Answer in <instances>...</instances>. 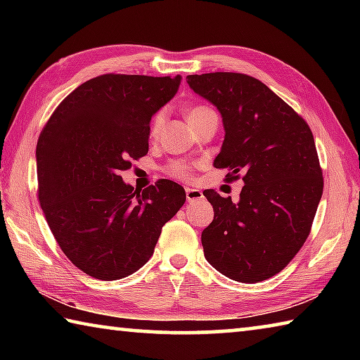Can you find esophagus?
<instances>
[{
	"label": "esophagus",
	"instance_id": "obj_1",
	"mask_svg": "<svg viewBox=\"0 0 360 360\" xmlns=\"http://www.w3.org/2000/svg\"><path fill=\"white\" fill-rule=\"evenodd\" d=\"M186 198L188 203L197 202V200L203 198V192L198 191V188H186Z\"/></svg>",
	"mask_w": 360,
	"mask_h": 360
}]
</instances>
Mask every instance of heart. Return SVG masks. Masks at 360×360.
Masks as SVG:
<instances>
[{"instance_id": "b5f03b06", "label": "heart", "mask_w": 360, "mask_h": 360, "mask_svg": "<svg viewBox=\"0 0 360 360\" xmlns=\"http://www.w3.org/2000/svg\"><path fill=\"white\" fill-rule=\"evenodd\" d=\"M208 111H211V109L206 106H193L188 109L187 120L198 117V115H202ZM163 122H165V112H158L154 115V119H152V124H150V135L152 136H155L157 133L160 131ZM168 174L173 176V178H178V179H191L192 178V165H188V163H184V162H173L168 165Z\"/></svg>"}]
</instances>
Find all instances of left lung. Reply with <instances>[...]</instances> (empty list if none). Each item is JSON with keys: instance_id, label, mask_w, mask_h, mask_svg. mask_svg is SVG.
I'll return each mask as SVG.
<instances>
[{"instance_id": "obj_1", "label": "left lung", "mask_w": 360, "mask_h": 360, "mask_svg": "<svg viewBox=\"0 0 360 360\" xmlns=\"http://www.w3.org/2000/svg\"><path fill=\"white\" fill-rule=\"evenodd\" d=\"M222 115L225 138L214 167L243 174L236 203L208 188L214 219L203 230L210 264L233 281L275 276L307 241L324 188L307 122L264 82L241 72L187 76Z\"/></svg>"}]
</instances>
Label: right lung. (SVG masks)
Here are the masks:
<instances>
[{"label": "right lung", "mask_w": 360, "mask_h": 360, "mask_svg": "<svg viewBox=\"0 0 360 360\" xmlns=\"http://www.w3.org/2000/svg\"><path fill=\"white\" fill-rule=\"evenodd\" d=\"M179 84L181 76L94 77L60 103L41 131V208L66 257L89 276L115 281L139 270L186 202L173 181L136 192L120 176L148 154L152 115Z\"/></svg>", "instance_id": "right-lung-1"}]
</instances>
